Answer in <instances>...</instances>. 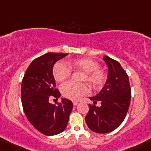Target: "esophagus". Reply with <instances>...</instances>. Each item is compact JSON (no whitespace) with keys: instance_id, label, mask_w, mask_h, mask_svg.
<instances>
[{"instance_id":"obj_1","label":"esophagus","mask_w":151,"mask_h":151,"mask_svg":"<svg viewBox=\"0 0 151 151\" xmlns=\"http://www.w3.org/2000/svg\"><path fill=\"white\" fill-rule=\"evenodd\" d=\"M78 104L79 103L77 102V101H73V105H74V106H77Z\"/></svg>"}]
</instances>
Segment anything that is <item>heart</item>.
Listing matches in <instances>:
<instances>
[{
    "label": "heart",
    "instance_id": "1",
    "mask_svg": "<svg viewBox=\"0 0 151 151\" xmlns=\"http://www.w3.org/2000/svg\"><path fill=\"white\" fill-rule=\"evenodd\" d=\"M84 72L82 81H87L95 88L101 86L104 84L105 76L103 71L99 69V64L90 58H80L69 63L59 62L55 64L53 69V77L55 81L61 82L69 78L71 75V68ZM90 91L88 85L85 83H74L69 82L63 84L61 87L62 95L69 99L77 101L82 96L87 95Z\"/></svg>",
    "mask_w": 151,
    "mask_h": 151
}]
</instances>
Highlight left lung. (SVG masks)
Masks as SVG:
<instances>
[{
	"instance_id": "obj_1",
	"label": "left lung",
	"mask_w": 151,
	"mask_h": 151,
	"mask_svg": "<svg viewBox=\"0 0 151 151\" xmlns=\"http://www.w3.org/2000/svg\"><path fill=\"white\" fill-rule=\"evenodd\" d=\"M108 66L107 79L104 88L96 96L90 97L93 103L101 102V106L89 104L85 122L89 129L97 133H109L116 129L124 119L131 100V89L128 75L118 61L105 55Z\"/></svg>"
}]
</instances>
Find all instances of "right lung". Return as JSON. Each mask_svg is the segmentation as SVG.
Returning <instances> with one entry per match:
<instances>
[{"label":"right lung","instance_id":"obj_1","mask_svg":"<svg viewBox=\"0 0 151 151\" xmlns=\"http://www.w3.org/2000/svg\"><path fill=\"white\" fill-rule=\"evenodd\" d=\"M68 53H47L32 61L22 82L21 98L24 112L33 127L47 136L58 134L66 129L73 104L61 98L57 106L50 104L51 96L59 98L55 88L53 66Z\"/></svg>","mask_w":151,"mask_h":151}]
</instances>
